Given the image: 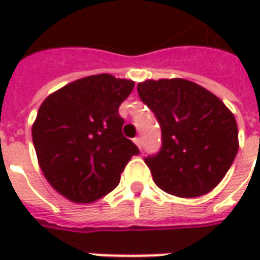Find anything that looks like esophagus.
I'll return each instance as SVG.
<instances>
[{
  "label": "esophagus",
  "mask_w": 260,
  "mask_h": 260,
  "mask_svg": "<svg viewBox=\"0 0 260 260\" xmlns=\"http://www.w3.org/2000/svg\"><path fill=\"white\" fill-rule=\"evenodd\" d=\"M135 143L137 145V147H139V149H142V146H143V139H142L140 136H139V137H136Z\"/></svg>",
  "instance_id": "1"
}]
</instances>
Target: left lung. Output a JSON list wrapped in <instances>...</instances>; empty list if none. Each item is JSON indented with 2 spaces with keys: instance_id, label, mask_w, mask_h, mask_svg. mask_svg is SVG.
I'll list each match as a JSON object with an SVG mask.
<instances>
[{
  "instance_id": "1",
  "label": "left lung",
  "mask_w": 260,
  "mask_h": 260,
  "mask_svg": "<svg viewBox=\"0 0 260 260\" xmlns=\"http://www.w3.org/2000/svg\"><path fill=\"white\" fill-rule=\"evenodd\" d=\"M137 92L162 132L159 152L145 157L156 185L182 198L210 192L239 150L235 115L220 98L186 79L146 81Z\"/></svg>"
}]
</instances>
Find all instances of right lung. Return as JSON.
Segmentation results:
<instances>
[{
  "mask_svg": "<svg viewBox=\"0 0 260 260\" xmlns=\"http://www.w3.org/2000/svg\"><path fill=\"white\" fill-rule=\"evenodd\" d=\"M133 86L108 74L86 76L40 105L31 130L36 155L49 184L68 200L88 204L108 194L140 153L118 114Z\"/></svg>",
  "mask_w": 260,
  "mask_h": 260,
  "instance_id": "right-lung-1",
  "label": "right lung"
}]
</instances>
